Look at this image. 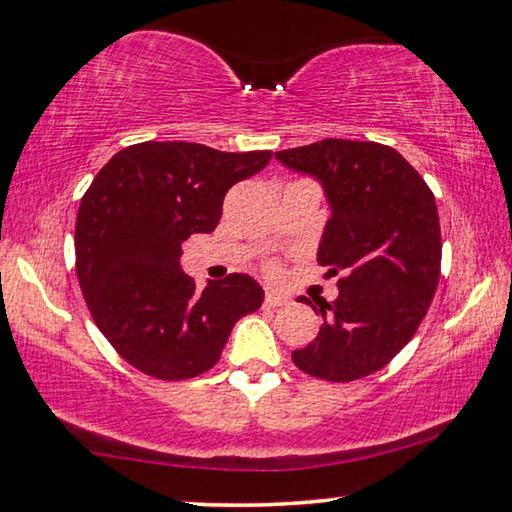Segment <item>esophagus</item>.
<instances>
[{
    "label": "esophagus",
    "mask_w": 512,
    "mask_h": 512,
    "mask_svg": "<svg viewBox=\"0 0 512 512\" xmlns=\"http://www.w3.org/2000/svg\"><path fill=\"white\" fill-rule=\"evenodd\" d=\"M267 309H277V306H286L288 304V300L286 297H281V295H277V293H272V290H267L265 293V302H263Z\"/></svg>",
    "instance_id": "34e87169"
}]
</instances>
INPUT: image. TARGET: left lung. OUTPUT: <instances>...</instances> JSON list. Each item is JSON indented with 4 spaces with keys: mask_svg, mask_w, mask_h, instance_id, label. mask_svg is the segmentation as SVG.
Listing matches in <instances>:
<instances>
[{
    "mask_svg": "<svg viewBox=\"0 0 512 512\" xmlns=\"http://www.w3.org/2000/svg\"><path fill=\"white\" fill-rule=\"evenodd\" d=\"M277 160L313 176L329 215L318 263L338 279V297L318 309V336L293 350L300 371L352 382L380 371L410 343L435 297L442 263L437 203L416 169L391 146L322 139L279 151Z\"/></svg>",
    "mask_w": 512,
    "mask_h": 512,
    "instance_id": "1",
    "label": "left lung"
}]
</instances>
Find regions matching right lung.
<instances>
[{
    "label": "right lung",
    "instance_id": "obj_1",
    "mask_svg": "<svg viewBox=\"0 0 512 512\" xmlns=\"http://www.w3.org/2000/svg\"><path fill=\"white\" fill-rule=\"evenodd\" d=\"M270 157L144 141L93 178L77 210V279L98 329L137 371L157 380L206 373L235 322L261 309L254 277L229 274L196 293L180 256L190 235L215 231L226 192Z\"/></svg>",
    "mask_w": 512,
    "mask_h": 512
}]
</instances>
